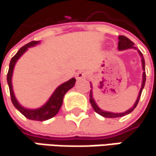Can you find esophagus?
<instances>
[{"instance_id":"obj_1","label":"esophagus","mask_w":156,"mask_h":156,"mask_svg":"<svg viewBox=\"0 0 156 156\" xmlns=\"http://www.w3.org/2000/svg\"><path fill=\"white\" fill-rule=\"evenodd\" d=\"M76 78H77L78 80H81V79L85 78H86V72H85V71H83V70L78 71V73L76 74Z\"/></svg>"}]
</instances>
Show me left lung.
I'll list each match as a JSON object with an SVG mask.
<instances>
[{"instance_id":"left-lung-1","label":"left lung","mask_w":156,"mask_h":156,"mask_svg":"<svg viewBox=\"0 0 156 156\" xmlns=\"http://www.w3.org/2000/svg\"><path fill=\"white\" fill-rule=\"evenodd\" d=\"M118 49L120 50V51H124V50H127V49L137 50L134 46V43H133V42H131L128 37H126V36H119ZM137 51H138V53H139V55H140V57H141L142 69H143V76H142V84H141V88H140V90H139L138 95H137V98H136V100L135 104L133 105V106L131 107L130 109L127 110V111H126V112H112L104 111V110H102L101 108H99V106L97 105V104L95 103V101H94V97H93V90L91 89V91H90V94H89V97H90V98H89L90 104H91V105H92L93 109L94 110V112H97L98 114H100L101 116L105 117V118H118V117H122V116H125V115H127V114L130 113L131 112H133V110H134L135 108L136 107V105H137L138 101H139V98H140V96H141L142 90H143V88H144V87H145V84H146V71H145V70H146V68H145V59H144V57H143L142 52H141L139 50H137ZM90 85H91V88H93L92 84H91V83H90Z\"/></svg>"}]
</instances>
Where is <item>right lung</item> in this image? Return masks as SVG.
Instances as JSON below:
<instances>
[{
  "label": "right lung",
  "instance_id": "1",
  "mask_svg": "<svg viewBox=\"0 0 156 156\" xmlns=\"http://www.w3.org/2000/svg\"><path fill=\"white\" fill-rule=\"evenodd\" d=\"M38 44H40V41H32V42L28 43L27 44L21 47L18 51V52L12 57V59L10 60V62H9V67L7 82L8 85H9V88L11 102H12L13 105L16 107V109L18 111H20L26 118H27L29 120L44 121V120H47L51 118H52V117H54L58 113V112L60 111L61 107L62 105L65 94L68 92L70 88H72L74 87V85L76 83V78H70L69 80H68L63 84L60 85L54 90V92L52 93V94L50 96L47 102L43 106L36 108V109H28V108L22 106L19 103V101L17 100V98L14 94L13 87H12V75H13L14 67L17 63L18 60L27 51L28 48L34 47Z\"/></svg>",
  "mask_w": 156,
  "mask_h": 156
}]
</instances>
